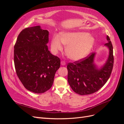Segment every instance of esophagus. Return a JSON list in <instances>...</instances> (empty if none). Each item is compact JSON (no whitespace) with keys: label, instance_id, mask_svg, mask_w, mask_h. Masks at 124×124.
<instances>
[{"label":"esophagus","instance_id":"esophagus-1","mask_svg":"<svg viewBox=\"0 0 124 124\" xmlns=\"http://www.w3.org/2000/svg\"><path fill=\"white\" fill-rule=\"evenodd\" d=\"M61 65L62 66H65V65H66V62L64 61H62L61 62Z\"/></svg>","mask_w":124,"mask_h":124}]
</instances>
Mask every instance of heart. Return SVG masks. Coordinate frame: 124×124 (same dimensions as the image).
<instances>
[{"label": "heart", "instance_id": "heart-1", "mask_svg": "<svg viewBox=\"0 0 124 124\" xmlns=\"http://www.w3.org/2000/svg\"><path fill=\"white\" fill-rule=\"evenodd\" d=\"M95 39L89 33L83 31H67L55 35L51 40L52 51L56 54L66 46V53L73 61H79L86 57L92 51Z\"/></svg>", "mask_w": 124, "mask_h": 124}]
</instances>
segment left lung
<instances>
[{
    "instance_id": "obj_1",
    "label": "left lung",
    "mask_w": 124,
    "mask_h": 124,
    "mask_svg": "<svg viewBox=\"0 0 124 124\" xmlns=\"http://www.w3.org/2000/svg\"><path fill=\"white\" fill-rule=\"evenodd\" d=\"M104 44L108 50V58L104 65L98 68L94 62L96 53H92L79 61L67 65L68 82L73 91L80 95H89L99 90L109 78L113 69V46L109 37Z\"/></svg>"
}]
</instances>
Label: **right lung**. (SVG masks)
<instances>
[{"instance_id":"1","label":"right lung","mask_w":124,"mask_h":124,"mask_svg":"<svg viewBox=\"0 0 124 124\" xmlns=\"http://www.w3.org/2000/svg\"><path fill=\"white\" fill-rule=\"evenodd\" d=\"M48 31L40 26L23 29L14 47L18 78L28 91L41 93L50 89L61 60L48 50Z\"/></svg>"}]
</instances>
